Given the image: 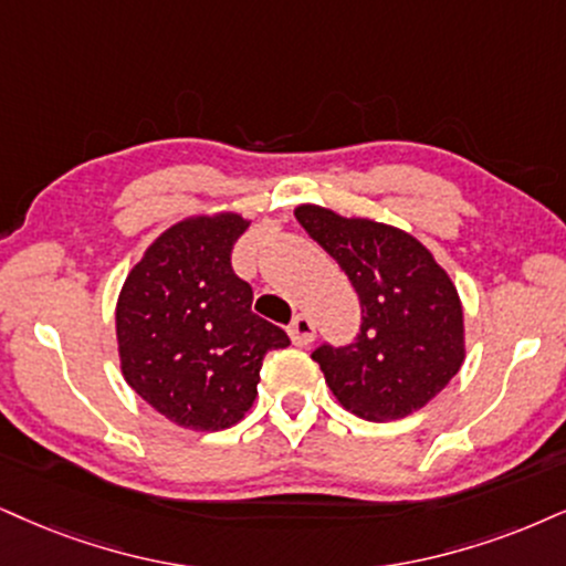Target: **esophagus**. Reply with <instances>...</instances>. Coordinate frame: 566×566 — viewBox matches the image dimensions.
Returning <instances> with one entry per match:
<instances>
[{
	"instance_id": "esophagus-1",
	"label": "esophagus",
	"mask_w": 566,
	"mask_h": 566,
	"mask_svg": "<svg viewBox=\"0 0 566 566\" xmlns=\"http://www.w3.org/2000/svg\"><path fill=\"white\" fill-rule=\"evenodd\" d=\"M289 336L294 340V346H310L315 340V323H312V317L296 315L291 319Z\"/></svg>"
}]
</instances>
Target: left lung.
<instances>
[{"label":"left lung","mask_w":566,"mask_h":566,"mask_svg":"<svg viewBox=\"0 0 566 566\" xmlns=\"http://www.w3.org/2000/svg\"><path fill=\"white\" fill-rule=\"evenodd\" d=\"M296 220L340 264L361 306L352 344L312 352L333 396L373 422L422 409L464 359V312L451 277L394 226L315 205L296 207Z\"/></svg>","instance_id":"obj_1"}]
</instances>
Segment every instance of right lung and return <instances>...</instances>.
Returning <instances> with one entry per match:
<instances>
[{"label": "right lung", "instance_id": "1", "mask_svg": "<svg viewBox=\"0 0 566 566\" xmlns=\"http://www.w3.org/2000/svg\"><path fill=\"white\" fill-rule=\"evenodd\" d=\"M249 220L220 212L167 228L125 277L115 325L128 386L167 420L226 430L251 409L264 354L289 336L251 312L230 264Z\"/></svg>", "mask_w": 566, "mask_h": 566}]
</instances>
